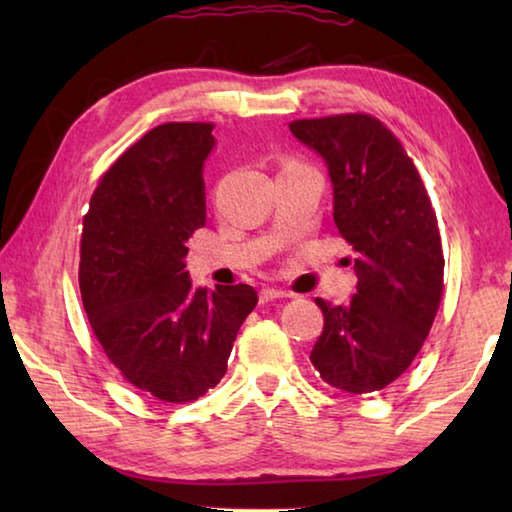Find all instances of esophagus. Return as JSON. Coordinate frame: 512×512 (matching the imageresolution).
I'll list each match as a JSON object with an SVG mask.
<instances>
[{"label": "esophagus", "instance_id": "34e87169", "mask_svg": "<svg viewBox=\"0 0 512 512\" xmlns=\"http://www.w3.org/2000/svg\"><path fill=\"white\" fill-rule=\"evenodd\" d=\"M280 298H291V293L282 291V289H262V293H259V300L262 302H271V300H280Z\"/></svg>", "mask_w": 512, "mask_h": 512}]
</instances>
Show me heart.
I'll use <instances>...</instances> for the list:
<instances>
[{
	"mask_svg": "<svg viewBox=\"0 0 512 512\" xmlns=\"http://www.w3.org/2000/svg\"><path fill=\"white\" fill-rule=\"evenodd\" d=\"M284 164H298V162H293V160H287Z\"/></svg>",
	"mask_w": 512,
	"mask_h": 512,
	"instance_id": "b5f03b06",
	"label": "heart"
}]
</instances>
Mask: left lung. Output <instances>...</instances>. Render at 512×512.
<instances>
[{"instance_id":"left-lung-1","label":"left lung","mask_w":512,"mask_h":512,"mask_svg":"<svg viewBox=\"0 0 512 512\" xmlns=\"http://www.w3.org/2000/svg\"><path fill=\"white\" fill-rule=\"evenodd\" d=\"M289 128L327 162L334 223L357 253L348 305L316 298L325 325L309 359L329 386L381 391L411 366L443 298L436 212L409 153L377 117L348 112Z\"/></svg>"}]
</instances>
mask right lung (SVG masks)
Wrapping results in <instances>:
<instances>
[{
    "mask_svg": "<svg viewBox=\"0 0 512 512\" xmlns=\"http://www.w3.org/2000/svg\"><path fill=\"white\" fill-rule=\"evenodd\" d=\"M212 128L155 126L103 173L83 216L79 287L92 332L128 384L171 404L219 384L257 305L248 284L194 291L185 271L187 239L205 225Z\"/></svg>",
    "mask_w": 512,
    "mask_h": 512,
    "instance_id": "obj_1",
    "label": "right lung"
}]
</instances>
